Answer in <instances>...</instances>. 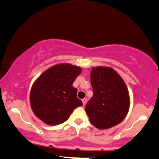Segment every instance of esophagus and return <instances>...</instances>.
<instances>
[{
	"instance_id": "34e87169",
	"label": "esophagus",
	"mask_w": 159,
	"mask_h": 159,
	"mask_svg": "<svg viewBox=\"0 0 159 159\" xmlns=\"http://www.w3.org/2000/svg\"><path fill=\"white\" fill-rule=\"evenodd\" d=\"M82 103H83V105H84L86 104V103H87V98H84V99L82 100Z\"/></svg>"
}]
</instances>
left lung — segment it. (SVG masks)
Returning <instances> with one entry per match:
<instances>
[{
    "mask_svg": "<svg viewBox=\"0 0 159 159\" xmlns=\"http://www.w3.org/2000/svg\"><path fill=\"white\" fill-rule=\"evenodd\" d=\"M91 82L93 94L85 106L91 123L100 129L119 124L130 106L128 88L123 78L110 67L98 66L92 68Z\"/></svg>",
    "mask_w": 159,
    "mask_h": 159,
    "instance_id": "1",
    "label": "left lung"
}]
</instances>
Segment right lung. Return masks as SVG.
I'll list each match as a JSON object with an SVG mask.
<instances>
[{
    "mask_svg": "<svg viewBox=\"0 0 159 159\" xmlns=\"http://www.w3.org/2000/svg\"><path fill=\"white\" fill-rule=\"evenodd\" d=\"M81 67L61 63L42 73L32 85L30 102L33 113L46 124L56 126L69 118L75 108L82 106L73 82Z\"/></svg>",
    "mask_w": 159,
    "mask_h": 159,
    "instance_id": "add662e5",
    "label": "right lung"
}]
</instances>
